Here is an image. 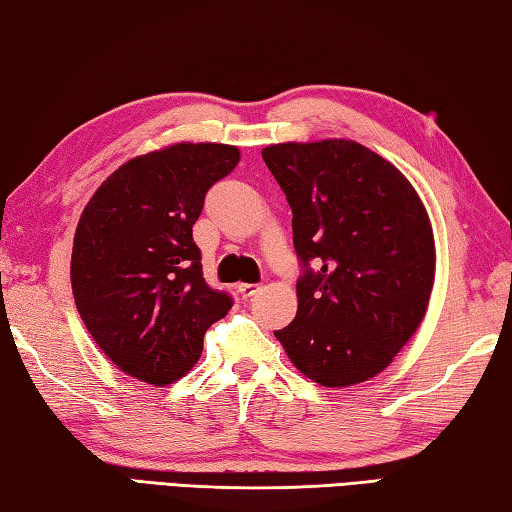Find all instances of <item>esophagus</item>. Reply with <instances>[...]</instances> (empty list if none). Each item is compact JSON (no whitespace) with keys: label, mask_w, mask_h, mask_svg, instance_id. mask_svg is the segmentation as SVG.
I'll return each mask as SVG.
<instances>
[{"label":"esophagus","mask_w":512,"mask_h":512,"mask_svg":"<svg viewBox=\"0 0 512 512\" xmlns=\"http://www.w3.org/2000/svg\"><path fill=\"white\" fill-rule=\"evenodd\" d=\"M261 290V285L258 283H240L238 285V294L242 299H249V297H254V294Z\"/></svg>","instance_id":"esophagus-1"}]
</instances>
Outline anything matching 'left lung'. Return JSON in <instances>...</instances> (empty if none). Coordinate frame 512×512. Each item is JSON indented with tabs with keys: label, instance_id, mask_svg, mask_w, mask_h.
<instances>
[{
	"label": "left lung",
	"instance_id": "1",
	"mask_svg": "<svg viewBox=\"0 0 512 512\" xmlns=\"http://www.w3.org/2000/svg\"><path fill=\"white\" fill-rule=\"evenodd\" d=\"M292 209L301 276L290 326L274 330L292 364L324 387L387 369L425 317L434 236L414 186L346 139L263 150Z\"/></svg>",
	"mask_w": 512,
	"mask_h": 512
}]
</instances>
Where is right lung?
<instances>
[{
	"mask_svg": "<svg viewBox=\"0 0 512 512\" xmlns=\"http://www.w3.org/2000/svg\"><path fill=\"white\" fill-rule=\"evenodd\" d=\"M240 159L224 143H175L134 157L98 186L71 251L76 308L98 348L164 387L200 360L204 333L233 306L202 274L193 240L209 188Z\"/></svg>",
	"mask_w": 512,
	"mask_h": 512,
	"instance_id": "obj_1",
	"label": "right lung"
}]
</instances>
